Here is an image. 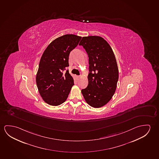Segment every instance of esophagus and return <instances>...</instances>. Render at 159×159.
I'll list each match as a JSON object with an SVG mask.
<instances>
[{
  "instance_id": "obj_1",
  "label": "esophagus",
  "mask_w": 159,
  "mask_h": 159,
  "mask_svg": "<svg viewBox=\"0 0 159 159\" xmlns=\"http://www.w3.org/2000/svg\"><path fill=\"white\" fill-rule=\"evenodd\" d=\"M76 78H77V79H79V78H80V76L76 75Z\"/></svg>"
}]
</instances>
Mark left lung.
Returning <instances> with one entry per match:
<instances>
[{
    "instance_id": "1",
    "label": "left lung",
    "mask_w": 159,
    "mask_h": 159,
    "mask_svg": "<svg viewBox=\"0 0 159 159\" xmlns=\"http://www.w3.org/2000/svg\"><path fill=\"white\" fill-rule=\"evenodd\" d=\"M88 55V85L81 90L86 102L102 107L112 98L118 80L117 64L107 42L100 36L83 37L79 43Z\"/></svg>"
}]
</instances>
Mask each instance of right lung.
Segmentation results:
<instances>
[{
	"mask_svg": "<svg viewBox=\"0 0 159 159\" xmlns=\"http://www.w3.org/2000/svg\"><path fill=\"white\" fill-rule=\"evenodd\" d=\"M81 39L72 34L59 37L52 42L42 56L36 75L37 86L43 100L50 105L58 106L65 102L74 85L73 78L66 69L69 66V54Z\"/></svg>",
	"mask_w": 159,
	"mask_h": 159,
	"instance_id": "add662e5",
	"label": "right lung"
}]
</instances>
